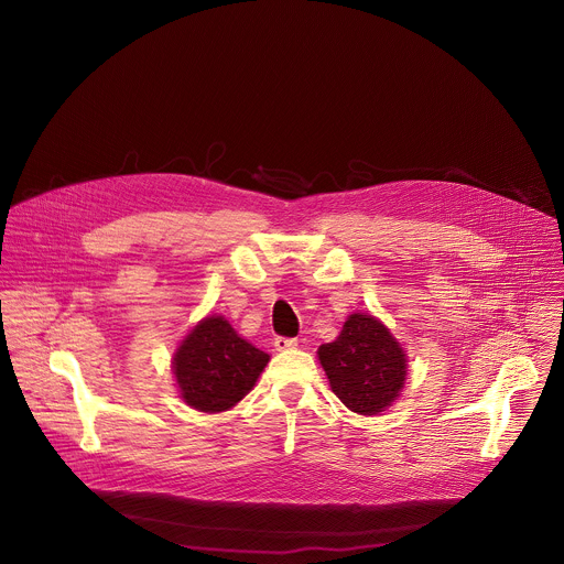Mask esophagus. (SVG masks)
Wrapping results in <instances>:
<instances>
[{
	"mask_svg": "<svg viewBox=\"0 0 564 564\" xmlns=\"http://www.w3.org/2000/svg\"><path fill=\"white\" fill-rule=\"evenodd\" d=\"M273 346L278 352H286V350H293L297 346V339H289V337H275L273 339Z\"/></svg>",
	"mask_w": 564,
	"mask_h": 564,
	"instance_id": "34e87169",
	"label": "esophagus"
}]
</instances>
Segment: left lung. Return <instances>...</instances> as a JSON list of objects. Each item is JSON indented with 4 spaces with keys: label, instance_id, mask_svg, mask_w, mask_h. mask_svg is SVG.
<instances>
[{
    "label": "left lung",
    "instance_id": "obj_1",
    "mask_svg": "<svg viewBox=\"0 0 564 564\" xmlns=\"http://www.w3.org/2000/svg\"><path fill=\"white\" fill-rule=\"evenodd\" d=\"M337 398L355 413L376 415L402 391L406 355L370 313H355L333 344L317 350Z\"/></svg>",
    "mask_w": 564,
    "mask_h": 564
}]
</instances>
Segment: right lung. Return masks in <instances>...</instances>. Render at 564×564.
Instances as JSON below:
<instances>
[{
    "label": "right lung",
    "mask_w": 564,
    "mask_h": 564,
    "mask_svg": "<svg viewBox=\"0 0 564 564\" xmlns=\"http://www.w3.org/2000/svg\"><path fill=\"white\" fill-rule=\"evenodd\" d=\"M269 364V355L238 337L220 315L200 319L173 357L184 402L203 413H218L240 402Z\"/></svg>",
    "instance_id": "1"
}]
</instances>
